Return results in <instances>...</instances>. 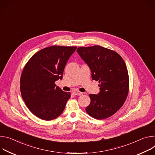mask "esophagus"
<instances>
[{
  "label": "esophagus",
  "instance_id": "esophagus-1",
  "mask_svg": "<svg viewBox=\"0 0 155 155\" xmlns=\"http://www.w3.org/2000/svg\"><path fill=\"white\" fill-rule=\"evenodd\" d=\"M73 93L74 95H81L82 94V92H81L79 91H74Z\"/></svg>",
  "mask_w": 155,
  "mask_h": 155
}]
</instances>
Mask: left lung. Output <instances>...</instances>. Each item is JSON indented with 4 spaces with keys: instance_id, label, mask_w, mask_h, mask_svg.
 I'll return each mask as SVG.
<instances>
[{
    "instance_id": "left-lung-1",
    "label": "left lung",
    "mask_w": 155,
    "mask_h": 155,
    "mask_svg": "<svg viewBox=\"0 0 155 155\" xmlns=\"http://www.w3.org/2000/svg\"><path fill=\"white\" fill-rule=\"evenodd\" d=\"M77 52L89 66L92 79L100 84L98 95L89 94L91 104L86 112L97 119L111 116L122 107L129 92L124 60L116 51L100 45L79 47Z\"/></svg>"
}]
</instances>
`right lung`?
Instances as JSON below:
<instances>
[{"mask_svg": "<svg viewBox=\"0 0 155 155\" xmlns=\"http://www.w3.org/2000/svg\"><path fill=\"white\" fill-rule=\"evenodd\" d=\"M76 47L53 45L36 53L25 66L20 78L22 98L30 111L50 121L63 111L70 92L56 86L61 79L65 65Z\"/></svg>", "mask_w": 155, "mask_h": 155, "instance_id": "obj_1", "label": "right lung"}]
</instances>
